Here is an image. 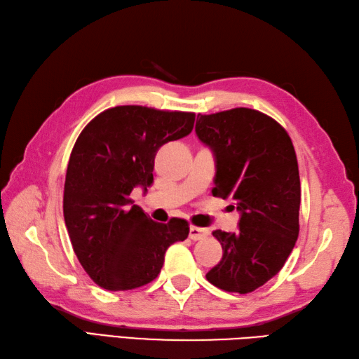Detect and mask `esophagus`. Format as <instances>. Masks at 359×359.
<instances>
[{
  "mask_svg": "<svg viewBox=\"0 0 359 359\" xmlns=\"http://www.w3.org/2000/svg\"><path fill=\"white\" fill-rule=\"evenodd\" d=\"M208 234H210V231L205 229V228H197V226H191L189 228V238L191 240H203Z\"/></svg>",
  "mask_w": 359,
  "mask_h": 359,
  "instance_id": "34e87169",
  "label": "esophagus"
}]
</instances>
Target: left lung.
I'll return each instance as SVG.
<instances>
[{"mask_svg": "<svg viewBox=\"0 0 359 359\" xmlns=\"http://www.w3.org/2000/svg\"><path fill=\"white\" fill-rule=\"evenodd\" d=\"M196 135L214 153L212 196L240 211L237 232H212L223 257L206 280L249 294L280 272L298 238L302 187L292 140L268 114L243 107L198 114Z\"/></svg>", "mask_w": 359, "mask_h": 359, "instance_id": "8db88e82", "label": "left lung"}]
</instances>
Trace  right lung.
<instances>
[{"label":"right lung","mask_w":359,"mask_h":359,"mask_svg":"<svg viewBox=\"0 0 359 359\" xmlns=\"http://www.w3.org/2000/svg\"><path fill=\"white\" fill-rule=\"evenodd\" d=\"M194 113L121 105L97 114L74 144L64 185V220L73 251L96 285L130 290L159 275L165 252L189 234L188 222L157 223L133 205L153 183L154 157L193 131Z\"/></svg>","instance_id":"right-lung-1"}]
</instances>
